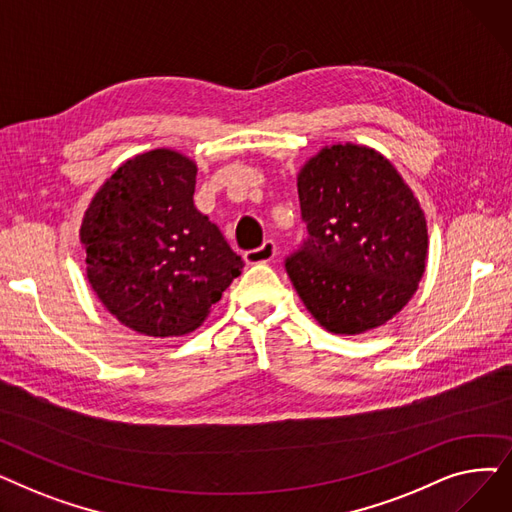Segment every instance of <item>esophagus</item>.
Listing matches in <instances>:
<instances>
[{"instance_id":"esophagus-1","label":"esophagus","mask_w":512,"mask_h":512,"mask_svg":"<svg viewBox=\"0 0 512 512\" xmlns=\"http://www.w3.org/2000/svg\"><path fill=\"white\" fill-rule=\"evenodd\" d=\"M276 251H278L276 242H274V240H265L259 249L247 251V253H245V259H247V263H251V265H255V263H267V261H272V259L276 257Z\"/></svg>"}]
</instances>
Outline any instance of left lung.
Returning a JSON list of instances; mask_svg holds the SVG:
<instances>
[{
    "instance_id": "obj_1",
    "label": "left lung",
    "mask_w": 512,
    "mask_h": 512,
    "mask_svg": "<svg viewBox=\"0 0 512 512\" xmlns=\"http://www.w3.org/2000/svg\"><path fill=\"white\" fill-rule=\"evenodd\" d=\"M309 236L286 257L307 311L334 334L384 326L425 272L427 224L409 184L363 145H332L297 178Z\"/></svg>"
}]
</instances>
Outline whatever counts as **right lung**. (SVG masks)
I'll list each match as a JSON object with an SVG mask.
<instances>
[{"label": "right lung", "mask_w": 512, "mask_h": 512, "mask_svg": "<svg viewBox=\"0 0 512 512\" xmlns=\"http://www.w3.org/2000/svg\"><path fill=\"white\" fill-rule=\"evenodd\" d=\"M195 182V161L153 149L124 161L85 211L89 284L139 334L193 332L245 265L195 207Z\"/></svg>", "instance_id": "right-lung-1"}]
</instances>
